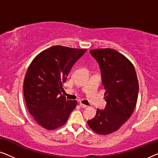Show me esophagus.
Wrapping results in <instances>:
<instances>
[{
    "mask_svg": "<svg viewBox=\"0 0 158 158\" xmlns=\"http://www.w3.org/2000/svg\"><path fill=\"white\" fill-rule=\"evenodd\" d=\"M80 106H81V108H83V109H86V108L88 107V106L84 105V104H83V103H80Z\"/></svg>",
    "mask_w": 158,
    "mask_h": 158,
    "instance_id": "obj_1",
    "label": "esophagus"
}]
</instances>
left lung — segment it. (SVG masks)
<instances>
[{"label": "left lung", "mask_w": 158, "mask_h": 158, "mask_svg": "<svg viewBox=\"0 0 158 158\" xmlns=\"http://www.w3.org/2000/svg\"><path fill=\"white\" fill-rule=\"evenodd\" d=\"M90 53L100 68L106 105L103 110L97 109L96 115L88 124L96 133L109 135L119 129L132 114L139 83L133 64L115 49H92Z\"/></svg>", "instance_id": "obj_1"}]
</instances>
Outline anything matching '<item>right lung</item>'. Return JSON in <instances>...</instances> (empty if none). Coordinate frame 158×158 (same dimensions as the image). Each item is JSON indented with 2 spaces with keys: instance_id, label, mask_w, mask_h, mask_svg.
Here are the masks:
<instances>
[{
  "instance_id": "right-lung-1",
  "label": "right lung",
  "mask_w": 158,
  "mask_h": 158,
  "mask_svg": "<svg viewBox=\"0 0 158 158\" xmlns=\"http://www.w3.org/2000/svg\"><path fill=\"white\" fill-rule=\"evenodd\" d=\"M87 49L54 46L39 54L28 68L23 95L29 113L39 124L48 130L68 121L77 106L61 94L74 64Z\"/></svg>"
}]
</instances>
